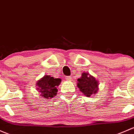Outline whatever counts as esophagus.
<instances>
[{"instance_id":"34e87169","label":"esophagus","mask_w":134,"mask_h":134,"mask_svg":"<svg viewBox=\"0 0 134 134\" xmlns=\"http://www.w3.org/2000/svg\"><path fill=\"white\" fill-rule=\"evenodd\" d=\"M65 79L67 80V81H71V80H72V78L71 76H67L65 78Z\"/></svg>"}]
</instances>
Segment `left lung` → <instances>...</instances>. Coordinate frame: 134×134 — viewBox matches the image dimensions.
<instances>
[{
    "instance_id": "1",
    "label": "left lung",
    "mask_w": 134,
    "mask_h": 134,
    "mask_svg": "<svg viewBox=\"0 0 134 134\" xmlns=\"http://www.w3.org/2000/svg\"><path fill=\"white\" fill-rule=\"evenodd\" d=\"M77 86L83 95L87 97L96 94L99 89L98 80L88 72L82 73L81 78L78 79Z\"/></svg>"
}]
</instances>
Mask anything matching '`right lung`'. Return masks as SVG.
<instances>
[{"label": "right lung", "mask_w": 134, "mask_h": 134, "mask_svg": "<svg viewBox=\"0 0 134 134\" xmlns=\"http://www.w3.org/2000/svg\"><path fill=\"white\" fill-rule=\"evenodd\" d=\"M61 81L60 78H54L49 75H46L36 83L37 89L42 97L46 99H51L57 94V87Z\"/></svg>", "instance_id": "obj_1"}]
</instances>
